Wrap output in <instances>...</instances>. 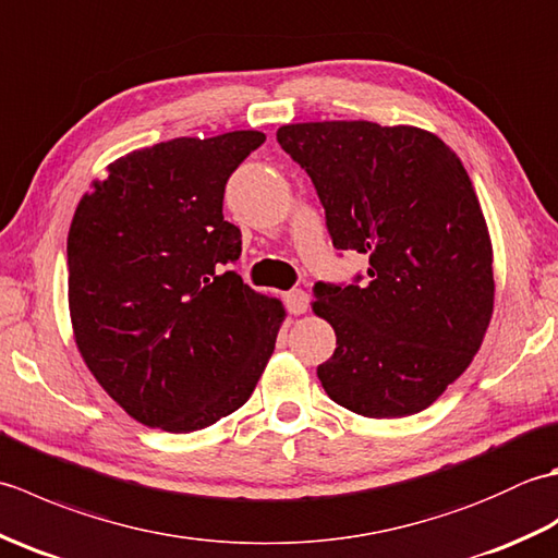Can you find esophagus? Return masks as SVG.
<instances>
[{"label": "esophagus", "mask_w": 558, "mask_h": 558, "mask_svg": "<svg viewBox=\"0 0 558 558\" xmlns=\"http://www.w3.org/2000/svg\"><path fill=\"white\" fill-rule=\"evenodd\" d=\"M286 306H288L290 314L300 316V314L310 310V294H306L304 290H290L286 294Z\"/></svg>", "instance_id": "esophagus-1"}]
</instances>
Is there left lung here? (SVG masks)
I'll return each mask as SVG.
<instances>
[{
	"label": "left lung",
	"instance_id": "obj_1",
	"mask_svg": "<svg viewBox=\"0 0 558 558\" xmlns=\"http://www.w3.org/2000/svg\"><path fill=\"white\" fill-rule=\"evenodd\" d=\"M278 144L312 177L333 246L369 256L362 286H314L338 345L316 369L324 390L362 417L426 410L494 312L492 240L460 158L424 129L364 120L286 124Z\"/></svg>",
	"mask_w": 558,
	"mask_h": 558
}]
</instances>
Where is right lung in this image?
<instances>
[{"label": "right lung", "mask_w": 558, "mask_h": 558, "mask_svg": "<svg viewBox=\"0 0 558 558\" xmlns=\"http://www.w3.org/2000/svg\"><path fill=\"white\" fill-rule=\"evenodd\" d=\"M260 132L172 138L108 165L66 240L69 312L83 362L126 414L162 432L240 410L286 310L230 270L242 232L222 218L230 174Z\"/></svg>", "instance_id": "obj_1"}]
</instances>
